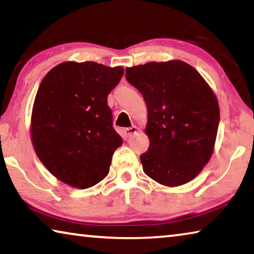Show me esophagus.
<instances>
[{"label": "esophagus", "mask_w": 254, "mask_h": 254, "mask_svg": "<svg viewBox=\"0 0 254 254\" xmlns=\"http://www.w3.org/2000/svg\"><path fill=\"white\" fill-rule=\"evenodd\" d=\"M136 131H137V127H127L126 130H124V132H126V135L127 136H132L133 134H135L136 133Z\"/></svg>", "instance_id": "esophagus-1"}]
</instances>
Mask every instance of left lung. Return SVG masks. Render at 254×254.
Returning a JSON list of instances; mask_svg holds the SVG:
<instances>
[{
  "mask_svg": "<svg viewBox=\"0 0 254 254\" xmlns=\"http://www.w3.org/2000/svg\"><path fill=\"white\" fill-rule=\"evenodd\" d=\"M126 71L147 104L150 144L140 156L144 174L163 186L190 182L214 151L220 106L212 88L182 60L152 62Z\"/></svg>",
  "mask_w": 254,
  "mask_h": 254,
  "instance_id": "left-lung-1",
  "label": "left lung"
}]
</instances>
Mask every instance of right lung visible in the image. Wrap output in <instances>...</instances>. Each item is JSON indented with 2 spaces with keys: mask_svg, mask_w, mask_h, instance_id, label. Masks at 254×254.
<instances>
[{
  "mask_svg": "<svg viewBox=\"0 0 254 254\" xmlns=\"http://www.w3.org/2000/svg\"><path fill=\"white\" fill-rule=\"evenodd\" d=\"M124 69L94 62H66L47 74L34 98L31 141L38 158L56 178L89 188L104 179L122 145L107 95Z\"/></svg>",
  "mask_w": 254,
  "mask_h": 254,
  "instance_id": "obj_1",
  "label": "right lung"
}]
</instances>
